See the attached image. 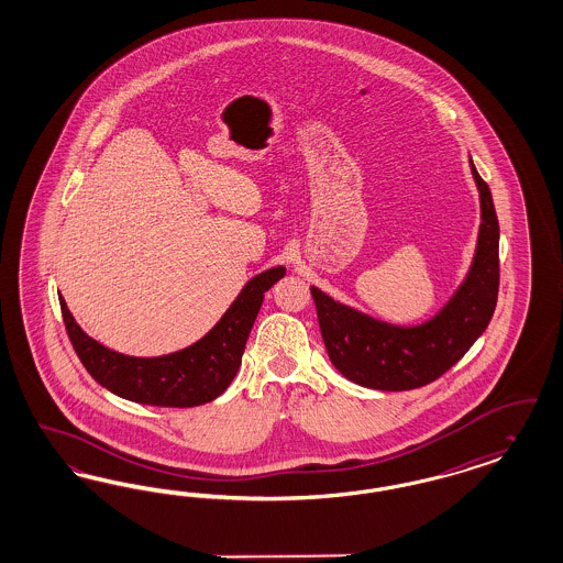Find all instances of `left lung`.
<instances>
[{
  "label": "left lung",
  "mask_w": 563,
  "mask_h": 563,
  "mask_svg": "<svg viewBox=\"0 0 563 563\" xmlns=\"http://www.w3.org/2000/svg\"><path fill=\"white\" fill-rule=\"evenodd\" d=\"M470 170L481 194L476 250L462 285L432 318L420 324H393L311 285L330 362L351 383L374 390L424 387L457 364L488 327L499 292V220L472 157Z\"/></svg>",
  "instance_id": "8db88e82"
}]
</instances>
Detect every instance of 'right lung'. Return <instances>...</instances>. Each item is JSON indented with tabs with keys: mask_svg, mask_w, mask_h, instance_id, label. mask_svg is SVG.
Returning a JSON list of instances; mask_svg holds the SVG:
<instances>
[{
	"mask_svg": "<svg viewBox=\"0 0 563 563\" xmlns=\"http://www.w3.org/2000/svg\"><path fill=\"white\" fill-rule=\"evenodd\" d=\"M285 274V266L255 274L199 341L155 357L126 355L101 345L78 327L62 295L59 308L78 360L101 387L143 406L195 408L213 401L231 385L264 292Z\"/></svg>",
	"mask_w": 563,
	"mask_h": 563,
	"instance_id": "right-lung-1",
	"label": "right lung"
}]
</instances>
